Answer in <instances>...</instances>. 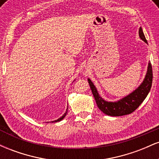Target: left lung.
I'll return each mask as SVG.
<instances>
[{"instance_id": "8db88e82", "label": "left lung", "mask_w": 159, "mask_h": 159, "mask_svg": "<svg viewBox=\"0 0 159 159\" xmlns=\"http://www.w3.org/2000/svg\"><path fill=\"white\" fill-rule=\"evenodd\" d=\"M139 36L143 41L147 43L143 30L141 27L139 29ZM88 83L92 90L97 106L104 114L112 116H119L127 115L132 113L139 107V105L143 102L146 97L150 91L152 83V65L149 63L147 72L143 82L139 87L125 97L118 100L117 102H107L104 100L98 94L96 87L90 78H88Z\"/></svg>"}]
</instances>
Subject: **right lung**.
<instances>
[{"mask_svg":"<svg viewBox=\"0 0 159 159\" xmlns=\"http://www.w3.org/2000/svg\"><path fill=\"white\" fill-rule=\"evenodd\" d=\"M67 109H68V108H67ZM67 109H66V112H65V114H63V116H61V117H60V118H59V119H57V120H54V121H53V122H52V123H54V122H59V121H61V120H63V118H64V117H65V116H66V114H67Z\"/></svg>","mask_w":159,"mask_h":159,"instance_id":"1","label":"right lung"}]
</instances>
